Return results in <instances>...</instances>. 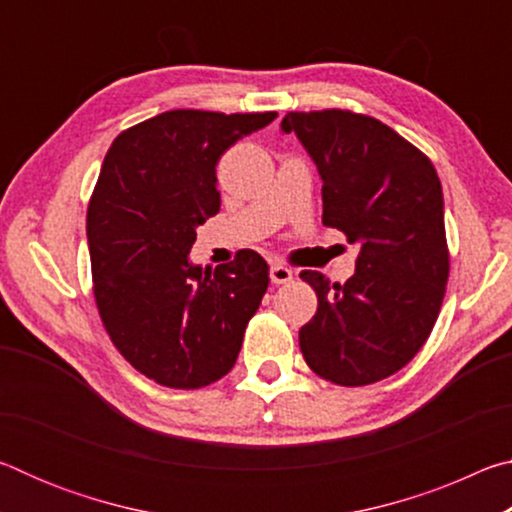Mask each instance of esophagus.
<instances>
[{"instance_id":"34e87169","label":"esophagus","mask_w":512,"mask_h":512,"mask_svg":"<svg viewBox=\"0 0 512 512\" xmlns=\"http://www.w3.org/2000/svg\"><path fill=\"white\" fill-rule=\"evenodd\" d=\"M291 280H293V271H291V268L282 266V264H273V266H271V282H273V284H287V282H291Z\"/></svg>"}]
</instances>
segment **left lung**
I'll list each match as a JSON object with an SVG mask.
<instances>
[{"label":"left lung","instance_id":"8db88e82","mask_svg":"<svg viewBox=\"0 0 512 512\" xmlns=\"http://www.w3.org/2000/svg\"><path fill=\"white\" fill-rule=\"evenodd\" d=\"M323 180V223L359 248L345 284L300 277L318 296L300 329L307 366L339 386L404 368L429 339L449 277L443 187L431 160L379 119L350 110L289 112Z\"/></svg>","mask_w":512,"mask_h":512}]
</instances>
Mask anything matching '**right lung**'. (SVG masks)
Wrapping results in <instances>:
<instances>
[{"label": "right lung", "instance_id": "obj_1", "mask_svg": "<svg viewBox=\"0 0 512 512\" xmlns=\"http://www.w3.org/2000/svg\"><path fill=\"white\" fill-rule=\"evenodd\" d=\"M275 117L169 110L119 133L103 158L88 205L94 298L121 357L162 386L228 375L268 289L255 250L214 271L187 255L221 207L216 162Z\"/></svg>", "mask_w": 512, "mask_h": 512}]
</instances>
